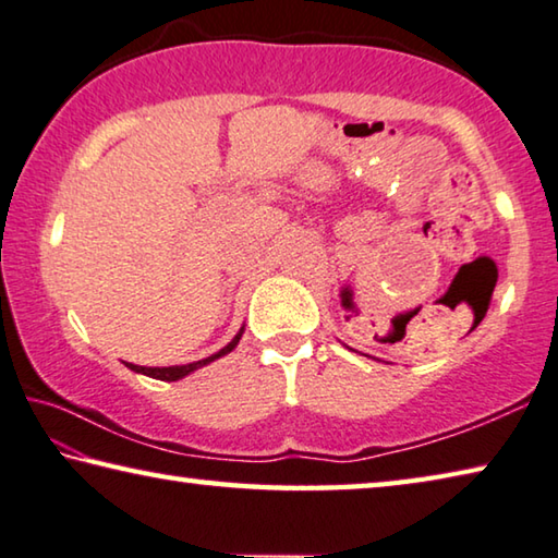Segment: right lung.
Here are the masks:
<instances>
[{
	"mask_svg": "<svg viewBox=\"0 0 558 558\" xmlns=\"http://www.w3.org/2000/svg\"><path fill=\"white\" fill-rule=\"evenodd\" d=\"M242 333H244V326L240 328V333H236L234 339L225 345V349H219L217 353L207 355V359L195 361V363H187V365H168V368H148V365H135V363H125V365H128V368H131V371H135V373H143V376H150V378H158V380H168V383H170V380H180V378L190 376V373H193V371L203 368V365L213 363V361H217V359H222V355L234 351L236 343H240V339H242Z\"/></svg>",
	"mask_w": 558,
	"mask_h": 558,
	"instance_id": "right-lung-1",
	"label": "right lung"
}]
</instances>
